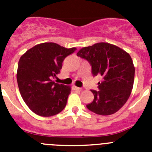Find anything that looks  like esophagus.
Returning <instances> with one entry per match:
<instances>
[{"label":"esophagus","mask_w":152,"mask_h":152,"mask_svg":"<svg viewBox=\"0 0 152 152\" xmlns=\"http://www.w3.org/2000/svg\"><path fill=\"white\" fill-rule=\"evenodd\" d=\"M73 90H76V91H80L81 88H78V87H76V86H73Z\"/></svg>","instance_id":"esophagus-1"}]
</instances>
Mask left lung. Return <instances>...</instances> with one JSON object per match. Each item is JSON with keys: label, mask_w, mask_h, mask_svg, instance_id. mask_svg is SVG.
Wrapping results in <instances>:
<instances>
[{"label": "left lung", "mask_w": 152, "mask_h": 152, "mask_svg": "<svg viewBox=\"0 0 152 152\" xmlns=\"http://www.w3.org/2000/svg\"><path fill=\"white\" fill-rule=\"evenodd\" d=\"M77 56L90 63L94 76L103 77L98 83L99 91L91 90L94 98L87 108L103 116L117 112L133 88L135 67L129 54L116 45L99 42L82 48Z\"/></svg>", "instance_id": "obj_1"}]
</instances>
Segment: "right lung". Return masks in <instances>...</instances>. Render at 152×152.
<instances>
[{
  "instance_id": "1",
  "label": "right lung",
  "mask_w": 152,
  "mask_h": 152,
  "mask_svg": "<svg viewBox=\"0 0 152 152\" xmlns=\"http://www.w3.org/2000/svg\"><path fill=\"white\" fill-rule=\"evenodd\" d=\"M76 48L66 49L54 42L39 44L26 51L18 62L17 80L23 100L41 116L59 113L66 106L71 87L55 83L64 59Z\"/></svg>"
}]
</instances>
